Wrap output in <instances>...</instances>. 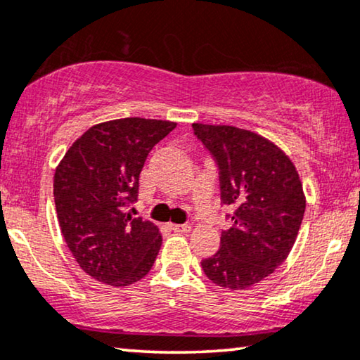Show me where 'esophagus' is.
Masks as SVG:
<instances>
[{
	"label": "esophagus",
	"mask_w": 360,
	"mask_h": 360,
	"mask_svg": "<svg viewBox=\"0 0 360 360\" xmlns=\"http://www.w3.org/2000/svg\"><path fill=\"white\" fill-rule=\"evenodd\" d=\"M171 230H174L176 233H188V232H191V225H188V224L171 225Z\"/></svg>",
	"instance_id": "34e87169"
}]
</instances>
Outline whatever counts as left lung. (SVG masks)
Returning <instances> with one entry per match:
<instances>
[{
  "mask_svg": "<svg viewBox=\"0 0 360 360\" xmlns=\"http://www.w3.org/2000/svg\"><path fill=\"white\" fill-rule=\"evenodd\" d=\"M219 167L220 200L233 207L215 255L200 262L212 283L245 290L286 260L303 222L306 199L288 156L266 138L229 124L193 123Z\"/></svg>",
  "mask_w": 360,
  "mask_h": 360,
  "instance_id": "1",
  "label": "left lung"
}]
</instances>
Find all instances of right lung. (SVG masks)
<instances>
[{"label": "right lung", "instance_id": "add662e5", "mask_svg": "<svg viewBox=\"0 0 360 360\" xmlns=\"http://www.w3.org/2000/svg\"><path fill=\"white\" fill-rule=\"evenodd\" d=\"M174 122L120 118L89 128L54 174V202L64 240L80 268L102 283L128 286L148 275L161 248L160 229L133 219L148 153Z\"/></svg>", "mask_w": 360, "mask_h": 360}]
</instances>
